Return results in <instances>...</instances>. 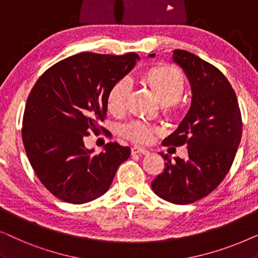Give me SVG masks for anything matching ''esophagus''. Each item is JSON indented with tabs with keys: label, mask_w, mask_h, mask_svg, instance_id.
Wrapping results in <instances>:
<instances>
[{
	"label": "esophagus",
	"mask_w": 258,
	"mask_h": 258,
	"mask_svg": "<svg viewBox=\"0 0 258 258\" xmlns=\"http://www.w3.org/2000/svg\"><path fill=\"white\" fill-rule=\"evenodd\" d=\"M132 154H133V155H136V154L148 155V154H149V150L146 149V148H142V147L135 146V147H133V148H132Z\"/></svg>",
	"instance_id": "obj_1"
}]
</instances>
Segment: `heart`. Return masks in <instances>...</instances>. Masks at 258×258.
<instances>
[{
	"instance_id": "heart-1",
	"label": "heart",
	"mask_w": 258,
	"mask_h": 258,
	"mask_svg": "<svg viewBox=\"0 0 258 258\" xmlns=\"http://www.w3.org/2000/svg\"><path fill=\"white\" fill-rule=\"evenodd\" d=\"M147 82L156 94L162 103L172 104L179 100L184 90V82L177 70L171 67H158L151 69L147 75ZM132 91V80L123 77L111 88L108 95V108L111 112L119 114L126 108ZM160 132L157 126L142 121H132L122 126V134L126 139L136 143H148L154 133Z\"/></svg>"
}]
</instances>
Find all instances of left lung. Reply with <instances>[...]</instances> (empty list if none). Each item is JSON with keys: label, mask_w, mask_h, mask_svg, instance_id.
Returning a JSON list of instances; mask_svg holds the SVG:
<instances>
[{"label": "left lung", "mask_w": 258, "mask_h": 258, "mask_svg": "<svg viewBox=\"0 0 258 258\" xmlns=\"http://www.w3.org/2000/svg\"><path fill=\"white\" fill-rule=\"evenodd\" d=\"M171 58L184 72L192 96L184 118L163 143L186 144L188 157L171 160L160 153L167 162L151 188L168 202L189 204L209 195L228 174L241 142L242 119L235 91L216 67L181 49Z\"/></svg>", "instance_id": "8db88e82"}]
</instances>
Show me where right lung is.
<instances>
[{
    "label": "right lung",
    "instance_id": "obj_1",
    "mask_svg": "<svg viewBox=\"0 0 258 258\" xmlns=\"http://www.w3.org/2000/svg\"><path fill=\"white\" fill-rule=\"evenodd\" d=\"M140 56L81 52L50 67L35 83L23 116L22 140L35 174L57 199L83 204L110 188L130 148L105 144L100 154L84 137L100 132L114 84L132 72Z\"/></svg>",
    "mask_w": 258,
    "mask_h": 258
}]
</instances>
